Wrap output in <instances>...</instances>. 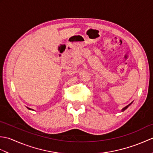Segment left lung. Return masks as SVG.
<instances>
[{
    "label": "left lung",
    "instance_id": "obj_1",
    "mask_svg": "<svg viewBox=\"0 0 153 153\" xmlns=\"http://www.w3.org/2000/svg\"><path fill=\"white\" fill-rule=\"evenodd\" d=\"M131 103H132V102H131V103H130V104H129V105H128V106H126V107H124V108H123V109H122V112H123V111H124V110H126V109H127V108H128V106H129V105H131Z\"/></svg>",
    "mask_w": 153,
    "mask_h": 153
}]
</instances>
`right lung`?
<instances>
[{"label":"right lung","mask_w":153,"mask_h":153,"mask_svg":"<svg viewBox=\"0 0 153 153\" xmlns=\"http://www.w3.org/2000/svg\"><path fill=\"white\" fill-rule=\"evenodd\" d=\"M27 108H28V109H29V110H32V109H31V108H28V107H27Z\"/></svg>","instance_id":"1"}]
</instances>
